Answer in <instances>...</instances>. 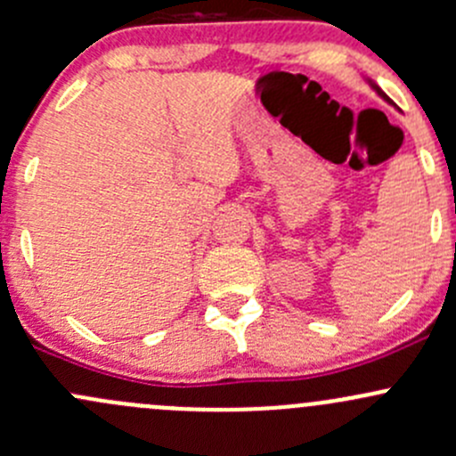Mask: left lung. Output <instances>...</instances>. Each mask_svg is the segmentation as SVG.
<instances>
[{"instance_id": "8db88e82", "label": "left lung", "mask_w": 456, "mask_h": 456, "mask_svg": "<svg viewBox=\"0 0 456 456\" xmlns=\"http://www.w3.org/2000/svg\"><path fill=\"white\" fill-rule=\"evenodd\" d=\"M365 80H367V85H369V87H371L373 91H376V94H378V95H380V98H382V100H387V102H389V98H387V94H385V91H382L380 87H378V85H376V83H371V80H369V78H365Z\"/></svg>"}]
</instances>
